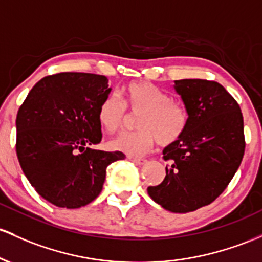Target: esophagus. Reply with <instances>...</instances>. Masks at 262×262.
Segmentation results:
<instances>
[{
    "label": "esophagus",
    "instance_id": "1",
    "mask_svg": "<svg viewBox=\"0 0 262 262\" xmlns=\"http://www.w3.org/2000/svg\"><path fill=\"white\" fill-rule=\"evenodd\" d=\"M128 159L130 160V162H133L134 164H137V165H143V164H145L148 160L144 159V158H136V157H128Z\"/></svg>",
    "mask_w": 262,
    "mask_h": 262
}]
</instances>
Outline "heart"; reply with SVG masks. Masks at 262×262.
I'll use <instances>...</instances> for the list:
<instances>
[{"label":"heart","instance_id":"heart-1","mask_svg":"<svg viewBox=\"0 0 262 262\" xmlns=\"http://www.w3.org/2000/svg\"><path fill=\"white\" fill-rule=\"evenodd\" d=\"M128 109L138 117L136 132H124L111 142V148L130 157H139L150 150L158 140L160 145L177 143L188 128L189 116L182 103L150 82L129 83L123 89V103L116 94L100 102L98 122L108 133L120 130L128 119Z\"/></svg>","mask_w":262,"mask_h":262}]
</instances>
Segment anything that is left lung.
<instances>
[{
  "label": "left lung",
  "mask_w": 262,
  "mask_h": 262,
  "mask_svg": "<svg viewBox=\"0 0 262 262\" xmlns=\"http://www.w3.org/2000/svg\"><path fill=\"white\" fill-rule=\"evenodd\" d=\"M174 88L188 112V128L163 150L170 164L148 194L166 210L189 212L211 204L234 178L245 153L244 118L234 97L215 80H175Z\"/></svg>",
  "instance_id": "1"
}]
</instances>
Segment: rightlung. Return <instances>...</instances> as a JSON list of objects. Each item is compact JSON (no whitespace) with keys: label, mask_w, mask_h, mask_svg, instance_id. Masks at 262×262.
<instances>
[{"label":"right lung","mask_w":262,"mask_h":262,"mask_svg":"<svg viewBox=\"0 0 262 262\" xmlns=\"http://www.w3.org/2000/svg\"><path fill=\"white\" fill-rule=\"evenodd\" d=\"M109 92L107 77L62 72L37 82L18 109L19 165L53 205H87L102 191L109 164L125 158L122 151L91 148L102 140L98 108Z\"/></svg>","instance_id":"add662e5"}]
</instances>
